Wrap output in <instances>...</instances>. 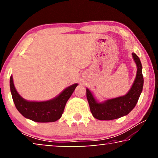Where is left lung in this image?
<instances>
[{
  "mask_svg": "<svg viewBox=\"0 0 158 158\" xmlns=\"http://www.w3.org/2000/svg\"><path fill=\"white\" fill-rule=\"evenodd\" d=\"M135 62L137 66V73L131 88L124 96L110 99L103 103H98L95 100L89 90L86 89L90 111L94 118L98 120H113L127 115L137 104L143 88V75L141 62L135 53H132Z\"/></svg>",
  "mask_w": 158,
  "mask_h": 158,
  "instance_id": "left-lung-1",
  "label": "left lung"
}]
</instances>
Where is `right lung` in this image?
I'll return each instance as SVG.
<instances>
[{
  "label": "right lung",
  "instance_id": "add662e5",
  "mask_svg": "<svg viewBox=\"0 0 158 158\" xmlns=\"http://www.w3.org/2000/svg\"><path fill=\"white\" fill-rule=\"evenodd\" d=\"M77 84L67 88L52 100L35 102L27 101L21 98L14 87L13 77H10V88L12 98L17 110L24 116L36 122H53L60 118L67 101L73 94Z\"/></svg>",
  "mask_w": 158,
  "mask_h": 158
}]
</instances>
